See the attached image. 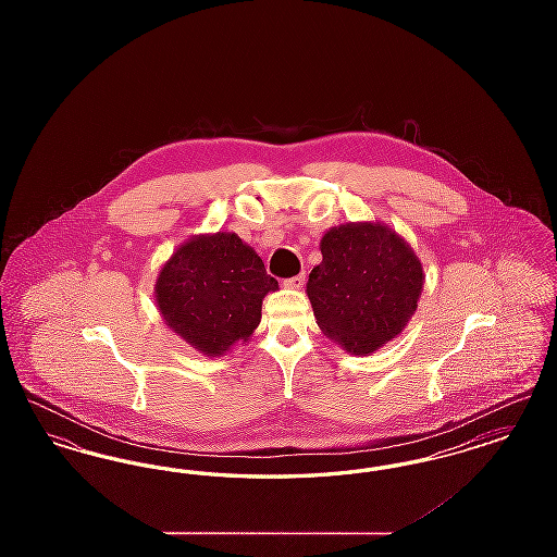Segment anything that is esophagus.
I'll list each match as a JSON object with an SVG mask.
<instances>
[{"label": "esophagus", "instance_id": "1", "mask_svg": "<svg viewBox=\"0 0 557 557\" xmlns=\"http://www.w3.org/2000/svg\"><path fill=\"white\" fill-rule=\"evenodd\" d=\"M284 286H286V288H292V290H300V288L305 286V273L294 275V277H288V280L284 282Z\"/></svg>", "mask_w": 557, "mask_h": 557}]
</instances>
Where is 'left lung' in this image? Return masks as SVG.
<instances>
[{"label": "left lung", "instance_id": "obj_1", "mask_svg": "<svg viewBox=\"0 0 557 557\" xmlns=\"http://www.w3.org/2000/svg\"><path fill=\"white\" fill-rule=\"evenodd\" d=\"M321 263L307 282L319 330L346 352L368 357L397 338L424 290V267L411 244L380 221L330 227Z\"/></svg>", "mask_w": 557, "mask_h": 557}]
</instances>
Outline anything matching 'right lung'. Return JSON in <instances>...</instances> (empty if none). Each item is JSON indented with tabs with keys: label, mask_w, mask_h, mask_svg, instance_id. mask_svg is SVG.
<instances>
[{
	"label": "right lung",
	"mask_w": 557,
	"mask_h": 557,
	"mask_svg": "<svg viewBox=\"0 0 557 557\" xmlns=\"http://www.w3.org/2000/svg\"><path fill=\"white\" fill-rule=\"evenodd\" d=\"M280 290L263 259L234 232L186 239L160 267L154 300L166 327L207 357L250 341L263 298Z\"/></svg>",
	"instance_id": "add662e5"
}]
</instances>
